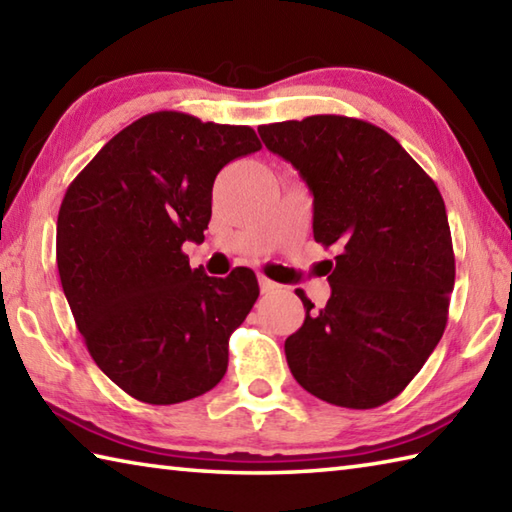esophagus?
<instances>
[{
  "label": "esophagus",
  "mask_w": 512,
  "mask_h": 512,
  "mask_svg": "<svg viewBox=\"0 0 512 512\" xmlns=\"http://www.w3.org/2000/svg\"><path fill=\"white\" fill-rule=\"evenodd\" d=\"M279 288V284H275V282H270L268 277H259V290H262L264 295H268V293H275V290Z\"/></svg>",
  "instance_id": "obj_1"
}]
</instances>
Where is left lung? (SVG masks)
<instances>
[{
    "mask_svg": "<svg viewBox=\"0 0 512 512\" xmlns=\"http://www.w3.org/2000/svg\"><path fill=\"white\" fill-rule=\"evenodd\" d=\"M313 193L315 242L337 246L330 299L284 344L310 395L375 408L410 384L444 335L455 255L444 199L395 137L362 119L313 115L259 126Z\"/></svg>",
    "mask_w": 512,
    "mask_h": 512,
    "instance_id": "left-lung-1",
    "label": "left lung"
}]
</instances>
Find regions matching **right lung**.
Wrapping results in <instances>:
<instances>
[{"mask_svg":"<svg viewBox=\"0 0 512 512\" xmlns=\"http://www.w3.org/2000/svg\"><path fill=\"white\" fill-rule=\"evenodd\" d=\"M259 148L250 126L159 110L119 130L66 190L64 295L90 357L139 402L179 404L222 382L257 277H208L182 246L204 239L219 170Z\"/></svg>","mask_w":512,"mask_h":512,"instance_id":"1","label":"right lung"}]
</instances>
